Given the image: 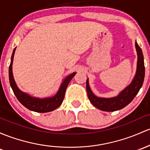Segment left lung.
Returning a JSON list of instances; mask_svg holds the SVG:
<instances>
[{
  "mask_svg": "<svg viewBox=\"0 0 150 150\" xmlns=\"http://www.w3.org/2000/svg\"><path fill=\"white\" fill-rule=\"evenodd\" d=\"M135 47L137 53L136 74L130 84L122 90L117 96L112 98H101L95 96L90 88L88 79L86 80V91L88 99L95 107L104 112H114L120 110L128 105L138 94L144 82L145 69L142 51L137 41H135Z\"/></svg>",
  "mask_w": 150,
  "mask_h": 150,
  "instance_id": "obj_1",
  "label": "left lung"
}]
</instances>
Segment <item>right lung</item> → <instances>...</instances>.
Segmentation results:
<instances>
[{
    "label": "right lung",
    "instance_id": "obj_1",
    "mask_svg": "<svg viewBox=\"0 0 150 150\" xmlns=\"http://www.w3.org/2000/svg\"><path fill=\"white\" fill-rule=\"evenodd\" d=\"M16 49V47L13 49L12 56H11V64L10 67H9V81H10V84L13 91L16 96L18 100L28 109L36 112L45 113V112H51V111L56 109L62 104L64 95H65L66 89H67L68 84L71 80V79L75 76L76 72H74L71 74H69L68 76L64 79L62 84H61L59 91L55 96H52V97L43 98V99L33 97V96H30L29 94L23 92L21 90L19 89L16 83L15 80H14L13 75L12 65Z\"/></svg>",
    "mask_w": 150,
    "mask_h": 150
}]
</instances>
